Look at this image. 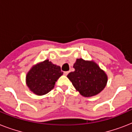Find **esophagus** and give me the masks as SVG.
Instances as JSON below:
<instances>
[{
	"instance_id": "esophagus-1",
	"label": "esophagus",
	"mask_w": 132,
	"mask_h": 132,
	"mask_svg": "<svg viewBox=\"0 0 132 132\" xmlns=\"http://www.w3.org/2000/svg\"><path fill=\"white\" fill-rule=\"evenodd\" d=\"M68 71H65V72H64V75H67L68 74Z\"/></svg>"
}]
</instances>
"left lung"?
<instances>
[{
    "mask_svg": "<svg viewBox=\"0 0 132 132\" xmlns=\"http://www.w3.org/2000/svg\"><path fill=\"white\" fill-rule=\"evenodd\" d=\"M73 68L75 71L70 72L67 77L83 96H95L106 86L108 75L93 60L77 59Z\"/></svg>",
    "mask_w": 132,
    "mask_h": 132,
    "instance_id": "left-lung-1",
    "label": "left lung"
}]
</instances>
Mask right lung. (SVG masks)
Here are the masks:
<instances>
[{"label":"right lung","instance_id":"right-lung-1","mask_svg":"<svg viewBox=\"0 0 132 132\" xmlns=\"http://www.w3.org/2000/svg\"><path fill=\"white\" fill-rule=\"evenodd\" d=\"M62 75L60 66L46 60L32 66L26 75V84L32 92L42 96L53 89Z\"/></svg>","mask_w":132,"mask_h":132}]
</instances>
